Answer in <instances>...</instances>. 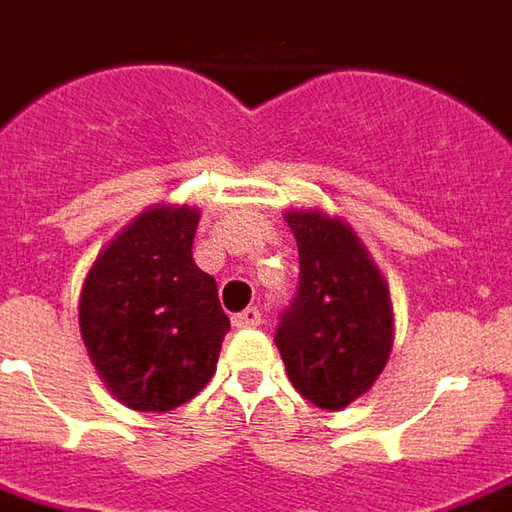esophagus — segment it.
Returning <instances> with one entry per match:
<instances>
[{"instance_id":"obj_1","label":"esophagus","mask_w":512,"mask_h":512,"mask_svg":"<svg viewBox=\"0 0 512 512\" xmlns=\"http://www.w3.org/2000/svg\"><path fill=\"white\" fill-rule=\"evenodd\" d=\"M260 323H263V317H260V311L257 309H246L232 317V326L235 328H257Z\"/></svg>"}]
</instances>
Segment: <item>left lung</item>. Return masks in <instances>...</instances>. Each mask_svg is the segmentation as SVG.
<instances>
[{"label":"left lung","instance_id":"left-lung-1","mask_svg":"<svg viewBox=\"0 0 512 512\" xmlns=\"http://www.w3.org/2000/svg\"><path fill=\"white\" fill-rule=\"evenodd\" d=\"M300 289L274 343L291 385L326 411H343L382 374L394 343L385 277L357 232L320 209H291Z\"/></svg>","mask_w":512,"mask_h":512}]
</instances>
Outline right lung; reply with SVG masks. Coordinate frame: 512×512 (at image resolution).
<instances>
[{
    "mask_svg": "<svg viewBox=\"0 0 512 512\" xmlns=\"http://www.w3.org/2000/svg\"><path fill=\"white\" fill-rule=\"evenodd\" d=\"M201 212L150 206L84 277L81 340L98 377L133 411L167 414L215 374L229 317L212 274L192 260Z\"/></svg>",
    "mask_w": 512,
    "mask_h": 512,
    "instance_id": "obj_1",
    "label": "right lung"
}]
</instances>
